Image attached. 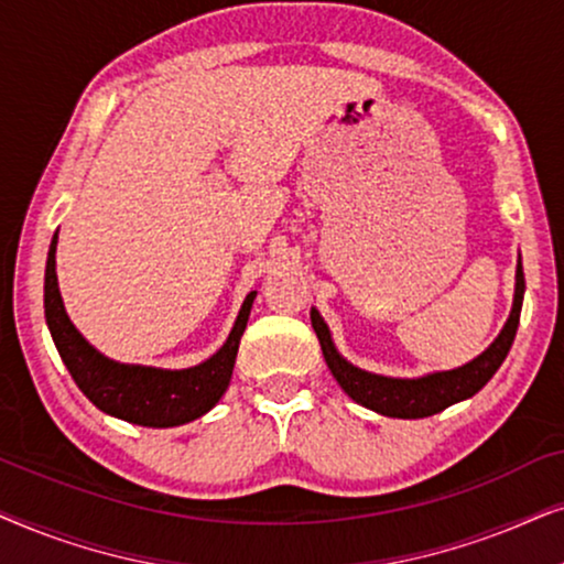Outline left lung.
I'll list each match as a JSON object with an SVG mask.
<instances>
[{"label": "left lung", "mask_w": 564, "mask_h": 564, "mask_svg": "<svg viewBox=\"0 0 564 564\" xmlns=\"http://www.w3.org/2000/svg\"><path fill=\"white\" fill-rule=\"evenodd\" d=\"M523 291H527V281H523L521 258H518L513 310H510L506 327L500 329V335L495 337L490 348L479 352V356L475 360H469V364L459 366V369L435 371L417 379L379 377V373L364 371L358 369V366H352L350 360H345L340 352H337L325 319L319 317L317 310H312V327L319 337L322 356L327 360V369L333 371L337 384L343 387V392L348 394L352 402L364 404V408H369L387 417L415 420V417L435 415V412L452 408L456 402L469 400L471 394H477L479 389L492 379V373L500 369V364L508 356L510 345H513L518 319H521Z\"/></svg>", "instance_id": "obj_1"}]
</instances>
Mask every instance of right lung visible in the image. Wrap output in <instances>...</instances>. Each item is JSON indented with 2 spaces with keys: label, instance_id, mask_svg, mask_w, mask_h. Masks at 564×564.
<instances>
[{
  "label": "right lung",
  "instance_id": "obj_1",
  "mask_svg": "<svg viewBox=\"0 0 564 564\" xmlns=\"http://www.w3.org/2000/svg\"><path fill=\"white\" fill-rule=\"evenodd\" d=\"M56 239L58 237L54 235L48 250L43 306H46V322L58 356L69 369L72 379L77 381L82 394L97 410L133 425L172 427L206 415L229 387L239 340H242L247 319H250L254 291L247 294L227 343L204 364L180 371L118 364L95 350L72 325L69 314L64 310L56 281Z\"/></svg>",
  "mask_w": 564,
  "mask_h": 564
}]
</instances>
